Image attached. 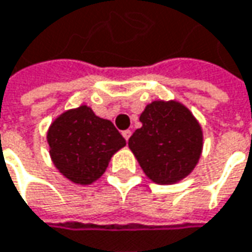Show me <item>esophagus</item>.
Wrapping results in <instances>:
<instances>
[{
    "label": "esophagus",
    "mask_w": 252,
    "mask_h": 252,
    "mask_svg": "<svg viewBox=\"0 0 252 252\" xmlns=\"http://www.w3.org/2000/svg\"><path fill=\"white\" fill-rule=\"evenodd\" d=\"M123 137H124L126 141L129 140V137H131V131H129V129H126V131H123Z\"/></svg>",
    "instance_id": "esophagus-1"
}]
</instances>
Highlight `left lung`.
Masks as SVG:
<instances>
[{
  "mask_svg": "<svg viewBox=\"0 0 252 252\" xmlns=\"http://www.w3.org/2000/svg\"><path fill=\"white\" fill-rule=\"evenodd\" d=\"M142 126L128 147L145 175L157 184L181 181L195 168L202 151V131L191 111L177 101H154L140 115Z\"/></svg>",
  "mask_w": 252,
  "mask_h": 252,
  "instance_id": "obj_1",
  "label": "left lung"
}]
</instances>
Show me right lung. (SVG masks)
<instances>
[{
    "label": "right lung",
    "mask_w": 252,
    "mask_h": 252,
    "mask_svg": "<svg viewBox=\"0 0 252 252\" xmlns=\"http://www.w3.org/2000/svg\"><path fill=\"white\" fill-rule=\"evenodd\" d=\"M47 141L57 170L81 185L98 180L111 157L126 144L111 121L96 117L87 105L68 110L55 118Z\"/></svg>",
    "instance_id": "right-lung-1"
}]
</instances>
